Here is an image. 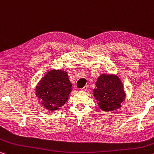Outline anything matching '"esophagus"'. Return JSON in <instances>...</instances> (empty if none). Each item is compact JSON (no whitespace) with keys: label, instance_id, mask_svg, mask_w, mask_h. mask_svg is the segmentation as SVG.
<instances>
[{"label":"esophagus","instance_id":"1","mask_svg":"<svg viewBox=\"0 0 154 154\" xmlns=\"http://www.w3.org/2000/svg\"><path fill=\"white\" fill-rule=\"evenodd\" d=\"M87 90H88V86H85L84 88H82L81 89L82 91H86Z\"/></svg>","mask_w":154,"mask_h":154}]
</instances>
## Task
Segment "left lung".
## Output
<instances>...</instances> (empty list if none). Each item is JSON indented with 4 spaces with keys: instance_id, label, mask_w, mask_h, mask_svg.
Returning a JSON list of instances; mask_svg holds the SVG:
<instances>
[{
    "instance_id": "left-lung-1",
    "label": "left lung",
    "mask_w": 154,
    "mask_h": 154,
    "mask_svg": "<svg viewBox=\"0 0 154 154\" xmlns=\"http://www.w3.org/2000/svg\"><path fill=\"white\" fill-rule=\"evenodd\" d=\"M92 91L99 108L104 112L120 108L126 97L120 78L112 74L100 75L97 80L96 88Z\"/></svg>"
}]
</instances>
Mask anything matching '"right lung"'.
I'll list each match as a JSON object with an SVG mask.
<instances>
[{"instance_id": "right-lung-1", "label": "right lung", "mask_w": 154, "mask_h": 154, "mask_svg": "<svg viewBox=\"0 0 154 154\" xmlns=\"http://www.w3.org/2000/svg\"><path fill=\"white\" fill-rule=\"evenodd\" d=\"M72 91V84L67 72L51 70L40 80L35 94L42 106L49 111L57 110L66 103Z\"/></svg>"}]
</instances>
